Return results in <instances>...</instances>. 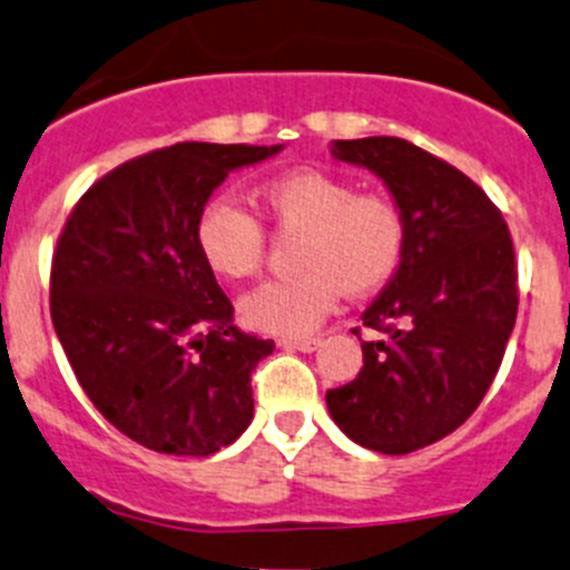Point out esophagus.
Returning a JSON list of instances; mask_svg holds the SVG:
<instances>
[{"label":"esophagus","instance_id":"1","mask_svg":"<svg viewBox=\"0 0 570 570\" xmlns=\"http://www.w3.org/2000/svg\"><path fill=\"white\" fill-rule=\"evenodd\" d=\"M320 336H295V340H281V345L284 347H292V351H303V353H312V351H317L320 347Z\"/></svg>","mask_w":570,"mask_h":570}]
</instances>
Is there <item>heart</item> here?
Here are the masks:
<instances>
[{"mask_svg": "<svg viewBox=\"0 0 570 570\" xmlns=\"http://www.w3.org/2000/svg\"><path fill=\"white\" fill-rule=\"evenodd\" d=\"M262 200L281 234L297 236L292 278L242 297V320L264 334H306L340 297L381 289L397 273L406 223L390 197L356 195L351 184L314 169L269 180ZM197 250L214 275L250 278L264 262L262 223L234 197H214L197 217Z\"/></svg>", "mask_w": 570, "mask_h": 570, "instance_id": "heart-1", "label": "heart"}]
</instances>
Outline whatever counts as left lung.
<instances>
[{
	"mask_svg": "<svg viewBox=\"0 0 570 570\" xmlns=\"http://www.w3.org/2000/svg\"><path fill=\"white\" fill-rule=\"evenodd\" d=\"M331 153L384 180L406 247L362 314L381 340L362 342L364 367L325 403L353 443L412 454L449 438L488 395L518 317L515 247L482 186L406 138L334 141Z\"/></svg>",
	"mask_w": 570,
	"mask_h": 570,
	"instance_id": "8db88e82",
	"label": "left lung"
}]
</instances>
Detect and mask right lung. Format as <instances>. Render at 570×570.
<instances>
[{
    "label": "right lung",
    "mask_w": 570,
    "mask_h": 570,
    "mask_svg": "<svg viewBox=\"0 0 570 570\" xmlns=\"http://www.w3.org/2000/svg\"><path fill=\"white\" fill-rule=\"evenodd\" d=\"M278 150L180 141L145 153L102 175L60 230L55 334L88 401L145 449L208 456L250 425V375L275 342L236 328L195 230L230 169Z\"/></svg>",
    "instance_id": "add662e5"
}]
</instances>
